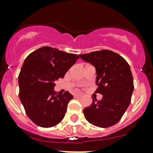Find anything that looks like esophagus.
<instances>
[{"label": "esophagus", "mask_w": 153, "mask_h": 153, "mask_svg": "<svg viewBox=\"0 0 153 153\" xmlns=\"http://www.w3.org/2000/svg\"><path fill=\"white\" fill-rule=\"evenodd\" d=\"M74 98H81L82 95L81 94H74Z\"/></svg>", "instance_id": "1"}]
</instances>
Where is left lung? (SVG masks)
Returning a JSON list of instances; mask_svg holds the SVG:
<instances>
[{
  "label": "left lung",
  "instance_id": "8db88e82",
  "mask_svg": "<svg viewBox=\"0 0 153 153\" xmlns=\"http://www.w3.org/2000/svg\"><path fill=\"white\" fill-rule=\"evenodd\" d=\"M79 57L95 67V92L103 95L101 101L93 98L92 105L83 109L85 118L101 128L114 126L131 102L134 86L129 65L122 56L109 50L92 51Z\"/></svg>",
  "mask_w": 153,
  "mask_h": 153
}]
</instances>
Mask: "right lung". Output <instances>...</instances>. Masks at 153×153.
<instances>
[{"label":"right lung","instance_id":"obj_1","mask_svg":"<svg viewBox=\"0 0 153 153\" xmlns=\"http://www.w3.org/2000/svg\"><path fill=\"white\" fill-rule=\"evenodd\" d=\"M79 58L75 54L43 47L27 55L20 70L19 98L27 117L36 125L50 128L62 121L73 96L54 91L55 82L63 78Z\"/></svg>","mask_w":153,"mask_h":153}]
</instances>
